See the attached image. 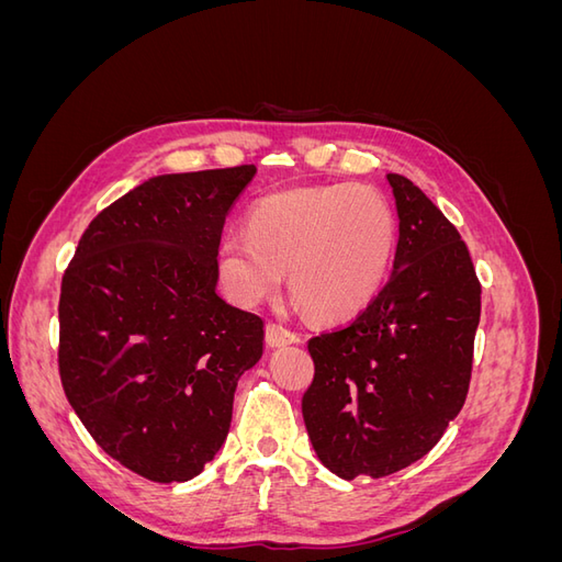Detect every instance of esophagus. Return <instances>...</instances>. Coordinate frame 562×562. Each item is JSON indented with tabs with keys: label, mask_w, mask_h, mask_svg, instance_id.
<instances>
[{
	"label": "esophagus",
	"mask_w": 562,
	"mask_h": 562,
	"mask_svg": "<svg viewBox=\"0 0 562 562\" xmlns=\"http://www.w3.org/2000/svg\"><path fill=\"white\" fill-rule=\"evenodd\" d=\"M265 335H267V345H269V347L295 345V342H300V339H302L295 330L285 328V326H281V323H274V321H269V323H267V330H265Z\"/></svg>",
	"instance_id": "1"
}]
</instances>
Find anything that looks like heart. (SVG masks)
<instances>
[{"label": "heart", "instance_id": "b5f03b06", "mask_svg": "<svg viewBox=\"0 0 562 562\" xmlns=\"http://www.w3.org/2000/svg\"><path fill=\"white\" fill-rule=\"evenodd\" d=\"M396 244V211L378 187H288L255 203L248 234L223 236L215 269L225 293L252 307L279 291L288 267L312 314L347 318L382 291Z\"/></svg>", "mask_w": 562, "mask_h": 562}]
</instances>
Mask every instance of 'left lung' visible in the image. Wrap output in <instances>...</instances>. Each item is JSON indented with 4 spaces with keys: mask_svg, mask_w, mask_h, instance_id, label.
Masks as SVG:
<instances>
[{
    "mask_svg": "<svg viewBox=\"0 0 562 562\" xmlns=\"http://www.w3.org/2000/svg\"><path fill=\"white\" fill-rule=\"evenodd\" d=\"M398 211L394 271L345 328L310 339L302 417L321 464L382 479L427 454L467 401L481 283L450 220L417 184L386 176Z\"/></svg>",
    "mask_w": 562,
    "mask_h": 562,
    "instance_id": "left-lung-1",
    "label": "left lung"
}]
</instances>
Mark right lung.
Masks as SVG:
<instances>
[{"instance_id":"obj_1","label":"right lung","mask_w":562,"mask_h":562,"mask_svg":"<svg viewBox=\"0 0 562 562\" xmlns=\"http://www.w3.org/2000/svg\"><path fill=\"white\" fill-rule=\"evenodd\" d=\"M255 168L157 176L100 211L60 285L58 370L119 464L184 483L223 448L265 323L217 295L225 217Z\"/></svg>"}]
</instances>
